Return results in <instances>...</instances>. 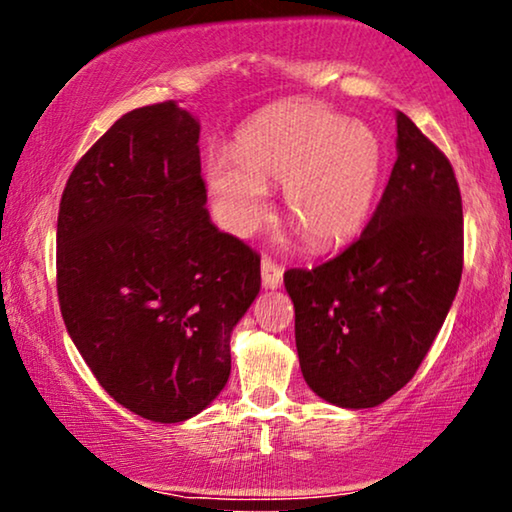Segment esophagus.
I'll use <instances>...</instances> for the list:
<instances>
[{
  "label": "esophagus",
  "instance_id": "esophagus-1",
  "mask_svg": "<svg viewBox=\"0 0 512 512\" xmlns=\"http://www.w3.org/2000/svg\"><path fill=\"white\" fill-rule=\"evenodd\" d=\"M261 277H263V286L265 288L277 290V288H281V283H283V270H281L277 263L270 261V258H263Z\"/></svg>",
  "mask_w": 512,
  "mask_h": 512
}]
</instances>
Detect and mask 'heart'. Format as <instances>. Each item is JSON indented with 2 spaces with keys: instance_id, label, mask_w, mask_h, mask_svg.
Returning a JSON list of instances; mask_svg holds the SVG:
<instances>
[{
  "instance_id": "1",
  "label": "heart",
  "mask_w": 512,
  "mask_h": 512,
  "mask_svg": "<svg viewBox=\"0 0 512 512\" xmlns=\"http://www.w3.org/2000/svg\"><path fill=\"white\" fill-rule=\"evenodd\" d=\"M384 174V146L373 128L320 105H288L258 116L235 139L233 155L206 157L219 222L254 233L267 215V190L283 185L290 224L311 247L343 245L371 217Z\"/></svg>"
}]
</instances>
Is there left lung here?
I'll return each mask as SVG.
<instances>
[{"mask_svg": "<svg viewBox=\"0 0 512 512\" xmlns=\"http://www.w3.org/2000/svg\"><path fill=\"white\" fill-rule=\"evenodd\" d=\"M387 190L357 242L313 270H288L306 384L345 410L375 407L412 380L458 293L462 199L451 162L396 112Z\"/></svg>", "mask_w": 512, "mask_h": 512, "instance_id": "1", "label": "left lung"}]
</instances>
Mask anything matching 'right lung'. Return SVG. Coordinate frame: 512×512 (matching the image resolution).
Segmentation results:
<instances>
[{"label": "right lung", "mask_w": 512, "mask_h": 512, "mask_svg": "<svg viewBox=\"0 0 512 512\" xmlns=\"http://www.w3.org/2000/svg\"><path fill=\"white\" fill-rule=\"evenodd\" d=\"M201 125L174 100L132 109L70 174L57 222L66 329L100 387L155 423L192 419L231 375L261 258L210 222Z\"/></svg>", "instance_id": "1"}]
</instances>
